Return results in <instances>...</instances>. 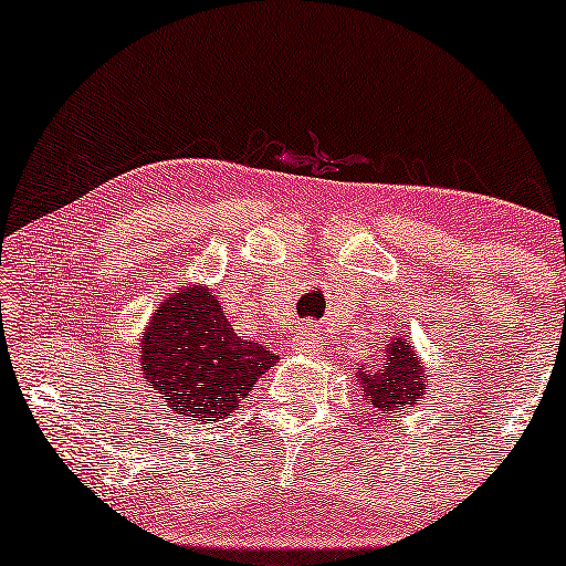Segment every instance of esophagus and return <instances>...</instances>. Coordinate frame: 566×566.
<instances>
[{"mask_svg":"<svg viewBox=\"0 0 566 566\" xmlns=\"http://www.w3.org/2000/svg\"><path fill=\"white\" fill-rule=\"evenodd\" d=\"M290 346H292V350H295V354H301V350L314 348V346H316V324L303 322L301 327H297L295 333H292Z\"/></svg>","mask_w":566,"mask_h":566,"instance_id":"1","label":"esophagus"}]
</instances>
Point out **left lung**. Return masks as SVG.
I'll return each instance as SVG.
<instances>
[{
	"label": "left lung",
	"mask_w": 566,
	"mask_h": 566,
	"mask_svg": "<svg viewBox=\"0 0 566 566\" xmlns=\"http://www.w3.org/2000/svg\"><path fill=\"white\" fill-rule=\"evenodd\" d=\"M361 388H365L367 401H373L378 412L386 415H391L394 409L405 412V407L423 399L426 369L407 337H394L388 348H382L380 365L361 373Z\"/></svg>",
	"instance_id": "left-lung-1"
}]
</instances>
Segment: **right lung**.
Segmentation results:
<instances>
[{
	"label": "right lung",
	"mask_w": 566,
	"mask_h": 566,
	"mask_svg": "<svg viewBox=\"0 0 566 566\" xmlns=\"http://www.w3.org/2000/svg\"><path fill=\"white\" fill-rule=\"evenodd\" d=\"M276 356L233 333L218 297L191 284L175 290L140 337V373L161 412L184 420L226 418Z\"/></svg>",
	"instance_id": "1"
}]
</instances>
